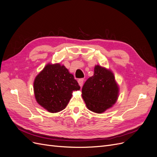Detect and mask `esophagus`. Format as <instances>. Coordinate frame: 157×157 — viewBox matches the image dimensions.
<instances>
[{
  "mask_svg": "<svg viewBox=\"0 0 157 157\" xmlns=\"http://www.w3.org/2000/svg\"><path fill=\"white\" fill-rule=\"evenodd\" d=\"M78 82L79 86H80V87H82V85H83V82H84V79H83V78H80V79H78Z\"/></svg>",
  "mask_w": 157,
  "mask_h": 157,
  "instance_id": "1",
  "label": "esophagus"
}]
</instances>
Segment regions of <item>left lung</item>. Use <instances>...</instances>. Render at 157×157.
<instances>
[{
    "instance_id": "obj_1",
    "label": "left lung",
    "mask_w": 157,
    "mask_h": 157,
    "mask_svg": "<svg viewBox=\"0 0 157 157\" xmlns=\"http://www.w3.org/2000/svg\"><path fill=\"white\" fill-rule=\"evenodd\" d=\"M119 95V86L112 71L96 65L94 73L82 88V97L90 111L102 113L113 107Z\"/></svg>"
}]
</instances>
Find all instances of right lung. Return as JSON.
Here are the masks:
<instances>
[{
	"instance_id": "1",
	"label": "right lung",
	"mask_w": 157,
	"mask_h": 157,
	"mask_svg": "<svg viewBox=\"0 0 157 157\" xmlns=\"http://www.w3.org/2000/svg\"><path fill=\"white\" fill-rule=\"evenodd\" d=\"M80 88L73 75L60 63L47 64L33 82L36 102L52 113L63 110L73 92Z\"/></svg>"
}]
</instances>
